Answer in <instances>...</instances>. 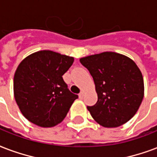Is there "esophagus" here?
Wrapping results in <instances>:
<instances>
[{
    "label": "esophagus",
    "instance_id": "1",
    "mask_svg": "<svg viewBox=\"0 0 157 157\" xmlns=\"http://www.w3.org/2000/svg\"><path fill=\"white\" fill-rule=\"evenodd\" d=\"M84 95H85V91L82 90V91H80V93L78 94V97H79V98H83V97H84Z\"/></svg>",
    "mask_w": 157,
    "mask_h": 157
}]
</instances>
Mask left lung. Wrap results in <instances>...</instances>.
<instances>
[{
    "instance_id": "8db88e82",
    "label": "left lung",
    "mask_w": 157,
    "mask_h": 157,
    "mask_svg": "<svg viewBox=\"0 0 157 157\" xmlns=\"http://www.w3.org/2000/svg\"><path fill=\"white\" fill-rule=\"evenodd\" d=\"M96 86L97 101L88 106L92 118L103 127H118L135 115L144 94L140 69L129 57L102 52L81 58Z\"/></svg>"
}]
</instances>
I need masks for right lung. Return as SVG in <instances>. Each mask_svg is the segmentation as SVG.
<instances>
[{"label": "right lung", "instance_id": "obj_1", "mask_svg": "<svg viewBox=\"0 0 157 157\" xmlns=\"http://www.w3.org/2000/svg\"><path fill=\"white\" fill-rule=\"evenodd\" d=\"M73 61L71 56L41 50L19 63L13 78V93L19 110L29 121L52 127L64 120L78 98L62 78Z\"/></svg>", "mask_w": 157, "mask_h": 157}]
</instances>
